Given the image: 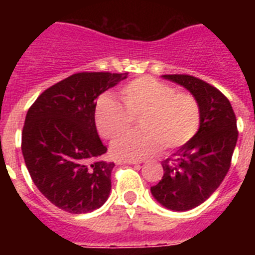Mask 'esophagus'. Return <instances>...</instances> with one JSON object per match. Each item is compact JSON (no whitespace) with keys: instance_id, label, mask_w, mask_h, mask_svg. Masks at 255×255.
Wrapping results in <instances>:
<instances>
[{"instance_id":"esophagus-1","label":"esophagus","mask_w":255,"mask_h":255,"mask_svg":"<svg viewBox=\"0 0 255 255\" xmlns=\"http://www.w3.org/2000/svg\"><path fill=\"white\" fill-rule=\"evenodd\" d=\"M116 163L117 164H138V163H141V162L138 161V159H117Z\"/></svg>"}]
</instances>
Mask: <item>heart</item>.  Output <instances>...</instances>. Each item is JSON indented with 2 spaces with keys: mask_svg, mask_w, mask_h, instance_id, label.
Returning <instances> with one entry per match:
<instances>
[{
  "mask_svg": "<svg viewBox=\"0 0 255 255\" xmlns=\"http://www.w3.org/2000/svg\"><path fill=\"white\" fill-rule=\"evenodd\" d=\"M124 106L111 94L98 98L94 111L101 136L115 139L140 120L139 134H129L112 143L111 152L123 159H143L162 149H177L194 138L200 125L197 100L152 76H141L121 88Z\"/></svg>",
  "mask_w": 255,
  "mask_h": 255,
  "instance_id": "heart-1",
  "label": "heart"
}]
</instances>
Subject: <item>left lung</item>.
<instances>
[{"label":"left lung","instance_id":"1","mask_svg":"<svg viewBox=\"0 0 255 255\" xmlns=\"http://www.w3.org/2000/svg\"><path fill=\"white\" fill-rule=\"evenodd\" d=\"M181 85L197 100L200 125L194 138L162 161L163 176L150 188L164 208L185 212L206 202L229 172L238 141L236 117L226 97L190 75H162Z\"/></svg>","mask_w":255,"mask_h":255}]
</instances>
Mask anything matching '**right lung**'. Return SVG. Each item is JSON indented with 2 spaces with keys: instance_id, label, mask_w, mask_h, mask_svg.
Returning a JSON list of instances; mask_svg holds the SVG:
<instances>
[{
  "instance_id": "obj_1",
  "label": "right lung",
  "mask_w": 255,
  "mask_h": 255,
  "mask_svg": "<svg viewBox=\"0 0 255 255\" xmlns=\"http://www.w3.org/2000/svg\"><path fill=\"white\" fill-rule=\"evenodd\" d=\"M128 74L79 73L40 94L25 117L21 150L38 190L60 209L87 213L106 203L114 162L97 132V98Z\"/></svg>"
}]
</instances>
